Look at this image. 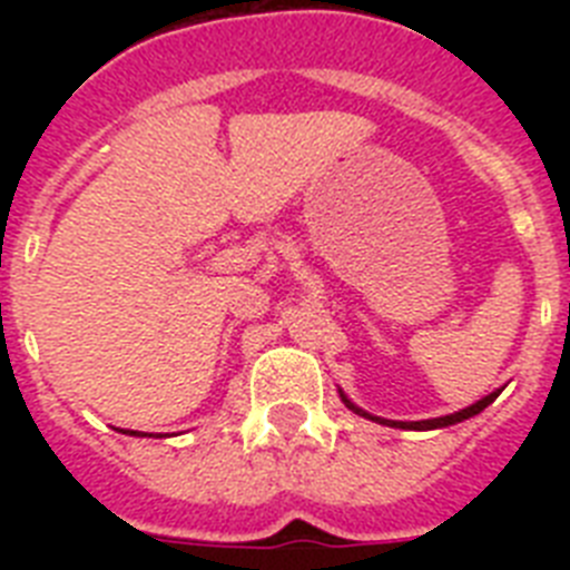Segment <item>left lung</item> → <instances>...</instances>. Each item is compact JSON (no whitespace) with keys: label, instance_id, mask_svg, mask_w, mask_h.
<instances>
[{"label":"left lung","instance_id":"1","mask_svg":"<svg viewBox=\"0 0 570 570\" xmlns=\"http://www.w3.org/2000/svg\"><path fill=\"white\" fill-rule=\"evenodd\" d=\"M497 396H500V391H493V394H488L485 400H480V402H476V405L465 407V411H456V414H451V416H440V420H422V422H394V420H376V416L365 414V411H360V407H354V405H351V402H347L345 396H342V402H345V405L351 407V411H356V414L367 416V420L385 422V425H394V428H407V431H431V428H445V425H454V422H462V420H468V416H476V414H480V411H485V407L491 405V402L497 400Z\"/></svg>","mask_w":570,"mask_h":570}]
</instances>
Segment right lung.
<instances>
[{"instance_id": "obj_1", "label": "right lung", "mask_w": 570, "mask_h": 570, "mask_svg": "<svg viewBox=\"0 0 570 570\" xmlns=\"http://www.w3.org/2000/svg\"><path fill=\"white\" fill-rule=\"evenodd\" d=\"M134 436H136V434H134Z\"/></svg>"}]
</instances>
